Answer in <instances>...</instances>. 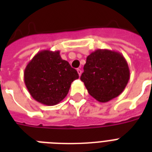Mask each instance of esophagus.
Instances as JSON below:
<instances>
[{
  "instance_id": "1",
  "label": "esophagus",
  "mask_w": 152,
  "mask_h": 152,
  "mask_svg": "<svg viewBox=\"0 0 152 152\" xmlns=\"http://www.w3.org/2000/svg\"><path fill=\"white\" fill-rule=\"evenodd\" d=\"M77 72H78L79 76H80L81 73H82V70L80 69H77Z\"/></svg>"
}]
</instances>
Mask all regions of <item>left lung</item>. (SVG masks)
Segmentation results:
<instances>
[{
	"instance_id": "obj_1",
	"label": "left lung",
	"mask_w": 152,
	"mask_h": 152,
	"mask_svg": "<svg viewBox=\"0 0 152 152\" xmlns=\"http://www.w3.org/2000/svg\"><path fill=\"white\" fill-rule=\"evenodd\" d=\"M129 77V65L121 53L99 49L87 57L80 80L94 99L106 102L122 93Z\"/></svg>"
}]
</instances>
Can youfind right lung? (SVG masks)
Returning <instances> with one entry per match:
<instances>
[{
	"label": "right lung",
	"mask_w": 152,
	"mask_h": 152,
	"mask_svg": "<svg viewBox=\"0 0 152 152\" xmlns=\"http://www.w3.org/2000/svg\"><path fill=\"white\" fill-rule=\"evenodd\" d=\"M24 83L32 98L46 106H54L66 97L72 82L79 78L76 69L60 56V51L42 50L24 70Z\"/></svg>",
	"instance_id": "obj_1"
}]
</instances>
